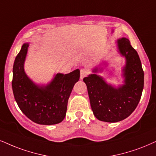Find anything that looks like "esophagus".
<instances>
[{
  "instance_id": "obj_1",
  "label": "esophagus",
  "mask_w": 156,
  "mask_h": 156,
  "mask_svg": "<svg viewBox=\"0 0 156 156\" xmlns=\"http://www.w3.org/2000/svg\"><path fill=\"white\" fill-rule=\"evenodd\" d=\"M88 73H89V72H88L87 70H86V69H82V70H80V79H83L84 77L88 76Z\"/></svg>"
}]
</instances>
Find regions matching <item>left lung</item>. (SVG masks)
<instances>
[{
	"instance_id": "left-lung-1",
	"label": "left lung",
	"mask_w": 156,
	"mask_h": 156,
	"mask_svg": "<svg viewBox=\"0 0 156 156\" xmlns=\"http://www.w3.org/2000/svg\"><path fill=\"white\" fill-rule=\"evenodd\" d=\"M118 52L125 57L122 69L124 84L118 87L107 83L96 74L103 68L93 69L94 73L83 78L94 116L98 120L117 122L126 119L136 109L144 86V72L137 51L125 37L117 39Z\"/></svg>"
}]
</instances>
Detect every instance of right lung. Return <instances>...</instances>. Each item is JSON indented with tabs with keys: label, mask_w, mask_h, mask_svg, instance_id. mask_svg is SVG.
Returning <instances> with one entry per match:
<instances>
[{
	"label": "right lung",
	"mask_w": 156,
	"mask_h": 156,
	"mask_svg": "<svg viewBox=\"0 0 156 156\" xmlns=\"http://www.w3.org/2000/svg\"><path fill=\"white\" fill-rule=\"evenodd\" d=\"M29 43L22 45L13 68L12 89L21 112L39 125L60 123L66 117L68 98L80 78L78 69L68 74L57 73L47 85L36 84L24 71Z\"/></svg>",
	"instance_id": "right-lung-1"
}]
</instances>
